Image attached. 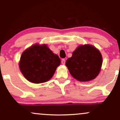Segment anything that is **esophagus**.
<instances>
[{
	"instance_id": "esophagus-1",
	"label": "esophagus",
	"mask_w": 120,
	"mask_h": 120,
	"mask_svg": "<svg viewBox=\"0 0 120 120\" xmlns=\"http://www.w3.org/2000/svg\"><path fill=\"white\" fill-rule=\"evenodd\" d=\"M61 63H62V64H63V65H64L65 64V60L64 59H62V60H61Z\"/></svg>"
}]
</instances>
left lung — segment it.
<instances>
[{
  "label": "left lung",
  "mask_w": 120,
  "mask_h": 120,
  "mask_svg": "<svg viewBox=\"0 0 120 120\" xmlns=\"http://www.w3.org/2000/svg\"><path fill=\"white\" fill-rule=\"evenodd\" d=\"M102 61V56L98 49L92 45H85L75 49L65 65L73 77L81 82H87L98 75Z\"/></svg>",
  "instance_id": "obj_1"
}]
</instances>
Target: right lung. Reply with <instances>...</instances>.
Returning <instances> with one entry per match:
<instances>
[{
  "instance_id": "obj_1",
  "label": "right lung",
  "mask_w": 120,
  "mask_h": 120,
  "mask_svg": "<svg viewBox=\"0 0 120 120\" xmlns=\"http://www.w3.org/2000/svg\"><path fill=\"white\" fill-rule=\"evenodd\" d=\"M60 59L46 45H34L22 53L19 67L25 78L34 83H44L52 77Z\"/></svg>"
}]
</instances>
